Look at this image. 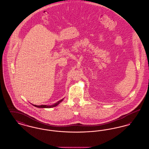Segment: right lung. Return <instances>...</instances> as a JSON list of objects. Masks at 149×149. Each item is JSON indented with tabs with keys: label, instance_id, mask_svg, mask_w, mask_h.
<instances>
[{
	"label": "right lung",
	"instance_id": "add662e5",
	"mask_svg": "<svg viewBox=\"0 0 149 149\" xmlns=\"http://www.w3.org/2000/svg\"><path fill=\"white\" fill-rule=\"evenodd\" d=\"M63 99H61V100H59V101H58L57 103H55L54 104H53V105H52V106H47V105H41V106H37V105H34V104H33V106H34L36 107H38V108H52V107H56L58 105V104H59L63 100Z\"/></svg>",
	"mask_w": 149,
	"mask_h": 149
}]
</instances>
